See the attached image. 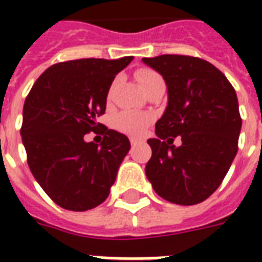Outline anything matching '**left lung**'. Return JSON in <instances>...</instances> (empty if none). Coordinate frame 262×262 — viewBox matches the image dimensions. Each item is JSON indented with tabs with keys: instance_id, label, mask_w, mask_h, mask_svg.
I'll use <instances>...</instances> for the list:
<instances>
[{
	"instance_id": "obj_1",
	"label": "left lung",
	"mask_w": 262,
	"mask_h": 262,
	"mask_svg": "<svg viewBox=\"0 0 262 262\" xmlns=\"http://www.w3.org/2000/svg\"><path fill=\"white\" fill-rule=\"evenodd\" d=\"M116 60L57 63L28 94L20 127L28 165L37 184L60 208L84 212L108 198L129 139L98 122L120 70ZM92 131L94 137L86 135Z\"/></svg>"
}]
</instances>
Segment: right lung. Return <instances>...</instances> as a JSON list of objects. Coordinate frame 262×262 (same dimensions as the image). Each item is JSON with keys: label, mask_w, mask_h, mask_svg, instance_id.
<instances>
[{"label": "right lung", "mask_w": 262, "mask_h": 262, "mask_svg": "<svg viewBox=\"0 0 262 262\" xmlns=\"http://www.w3.org/2000/svg\"><path fill=\"white\" fill-rule=\"evenodd\" d=\"M164 54L144 63L161 73L168 105L147 143L146 176L160 196L196 205L219 188L237 153L242 118L234 88L214 67ZM185 59L195 60L193 57Z\"/></svg>", "instance_id": "1"}]
</instances>
